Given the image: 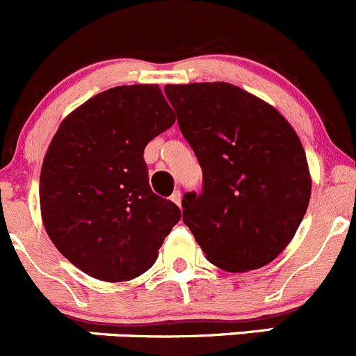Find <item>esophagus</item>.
I'll list each match as a JSON object with an SVG mask.
<instances>
[{
	"label": "esophagus",
	"instance_id": "esophagus-1",
	"mask_svg": "<svg viewBox=\"0 0 356 356\" xmlns=\"http://www.w3.org/2000/svg\"><path fill=\"white\" fill-rule=\"evenodd\" d=\"M171 200H173L177 206H181V192H179V190H175L173 195H171Z\"/></svg>",
	"mask_w": 356,
	"mask_h": 356
}]
</instances>
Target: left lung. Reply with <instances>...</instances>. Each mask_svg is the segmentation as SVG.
Returning <instances> with one entry per match:
<instances>
[{
	"label": "left lung",
	"instance_id": "1",
	"mask_svg": "<svg viewBox=\"0 0 356 356\" xmlns=\"http://www.w3.org/2000/svg\"><path fill=\"white\" fill-rule=\"evenodd\" d=\"M164 93L202 168V192L181 200L197 244L227 272L268 265L293 241L312 193L296 131L234 84H166Z\"/></svg>",
	"mask_w": 356,
	"mask_h": 356
}]
</instances>
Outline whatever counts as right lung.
I'll use <instances>...</instances> for the list:
<instances>
[{"instance_id": "1", "label": "right lung", "mask_w": 356, "mask_h": 356, "mask_svg": "<svg viewBox=\"0 0 356 356\" xmlns=\"http://www.w3.org/2000/svg\"><path fill=\"white\" fill-rule=\"evenodd\" d=\"M173 124L157 84H131L95 95L55 133L41 168V216L55 248L90 277L142 275L181 218L152 192L143 159Z\"/></svg>"}]
</instances>
